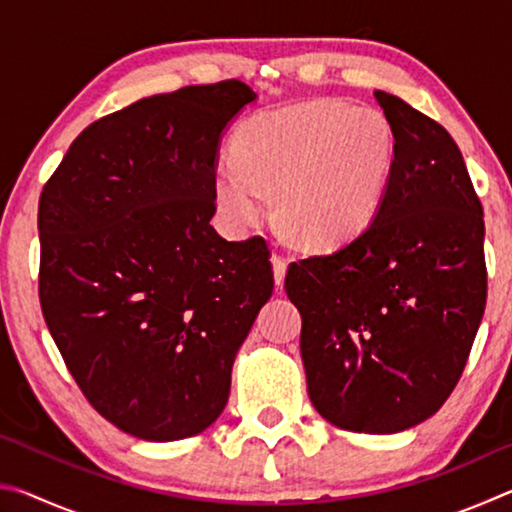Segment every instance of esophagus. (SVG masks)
Returning a JSON list of instances; mask_svg holds the SVG:
<instances>
[{
    "instance_id": "34e87169",
    "label": "esophagus",
    "mask_w": 512,
    "mask_h": 512,
    "mask_svg": "<svg viewBox=\"0 0 512 512\" xmlns=\"http://www.w3.org/2000/svg\"><path fill=\"white\" fill-rule=\"evenodd\" d=\"M271 262H273V275H275V284L277 287H282V282H284V275H287V259H284L282 255H273L271 257Z\"/></svg>"
}]
</instances>
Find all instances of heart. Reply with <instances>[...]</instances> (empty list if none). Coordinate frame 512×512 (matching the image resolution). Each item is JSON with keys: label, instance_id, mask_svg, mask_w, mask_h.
Returning a JSON list of instances; mask_svg holds the SVG:
<instances>
[{"label": "heart", "instance_id": "1", "mask_svg": "<svg viewBox=\"0 0 512 512\" xmlns=\"http://www.w3.org/2000/svg\"><path fill=\"white\" fill-rule=\"evenodd\" d=\"M395 131L384 112L314 99L257 112L232 142L235 167L216 171L214 194L232 225L246 228L275 198L284 235L329 250L370 228L395 167Z\"/></svg>", "mask_w": 512, "mask_h": 512}]
</instances>
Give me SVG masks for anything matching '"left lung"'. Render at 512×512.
I'll use <instances>...</instances> for the list:
<instances>
[{"label":"left lung","mask_w":512,"mask_h":512,"mask_svg":"<svg viewBox=\"0 0 512 512\" xmlns=\"http://www.w3.org/2000/svg\"><path fill=\"white\" fill-rule=\"evenodd\" d=\"M395 167L370 228L289 264L309 400L334 427L395 433L431 418L463 375L488 271L483 207L438 121L386 92Z\"/></svg>","instance_id":"8db88e82"}]
</instances>
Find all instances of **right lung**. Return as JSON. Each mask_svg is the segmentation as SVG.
Returning a JSON list of instances; mask_svg holds the SVG:
<instances>
[{
	"label": "right lung",
	"mask_w": 512,
	"mask_h": 512,
	"mask_svg": "<svg viewBox=\"0 0 512 512\" xmlns=\"http://www.w3.org/2000/svg\"><path fill=\"white\" fill-rule=\"evenodd\" d=\"M255 97L230 79L135 101L85 128L42 187V316L85 400L135 438L219 418L273 293L266 239L210 225L221 135Z\"/></svg>",
	"instance_id": "obj_1"
}]
</instances>
